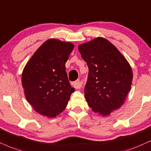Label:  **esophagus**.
<instances>
[{
    "instance_id": "obj_1",
    "label": "esophagus",
    "mask_w": 151,
    "mask_h": 151,
    "mask_svg": "<svg viewBox=\"0 0 151 151\" xmlns=\"http://www.w3.org/2000/svg\"><path fill=\"white\" fill-rule=\"evenodd\" d=\"M71 85L73 86L74 88H80L81 87V83H80V81L79 80H77V81H73L71 83Z\"/></svg>"
}]
</instances>
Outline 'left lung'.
I'll return each mask as SVG.
<instances>
[{
    "label": "left lung",
    "instance_id": "left-lung-1",
    "mask_svg": "<svg viewBox=\"0 0 151 151\" xmlns=\"http://www.w3.org/2000/svg\"><path fill=\"white\" fill-rule=\"evenodd\" d=\"M78 49L88 67L84 96L93 111L109 116L121 108L131 90L133 73L127 59L113 44L98 37Z\"/></svg>",
    "mask_w": 151,
    "mask_h": 151
}]
</instances>
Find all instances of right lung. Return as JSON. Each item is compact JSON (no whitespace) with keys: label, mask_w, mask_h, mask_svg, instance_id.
<instances>
[{"label":"right lung","mask_w":151,"mask_h":151,"mask_svg":"<svg viewBox=\"0 0 151 151\" xmlns=\"http://www.w3.org/2000/svg\"><path fill=\"white\" fill-rule=\"evenodd\" d=\"M74 47L69 42L49 39L37 49L23 70L25 97L40 115L47 118L58 116L74 91L65 65Z\"/></svg>","instance_id":"obj_1"}]
</instances>
